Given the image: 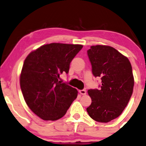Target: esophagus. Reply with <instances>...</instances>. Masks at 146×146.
<instances>
[{"mask_svg": "<svg viewBox=\"0 0 146 146\" xmlns=\"http://www.w3.org/2000/svg\"><path fill=\"white\" fill-rule=\"evenodd\" d=\"M79 92H80V94L85 95L86 93H87V91H86L85 90H80Z\"/></svg>", "mask_w": 146, "mask_h": 146, "instance_id": "1", "label": "esophagus"}]
</instances>
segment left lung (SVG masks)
Masks as SVG:
<instances>
[{
    "label": "left lung",
    "mask_w": 146,
    "mask_h": 146,
    "mask_svg": "<svg viewBox=\"0 0 146 146\" xmlns=\"http://www.w3.org/2000/svg\"><path fill=\"white\" fill-rule=\"evenodd\" d=\"M87 55L94 77L101 80L99 90H89L92 104L87 111L95 121L108 122L119 117L134 89L132 68L128 58L110 46H91Z\"/></svg>",
    "instance_id": "8db88e82"
}]
</instances>
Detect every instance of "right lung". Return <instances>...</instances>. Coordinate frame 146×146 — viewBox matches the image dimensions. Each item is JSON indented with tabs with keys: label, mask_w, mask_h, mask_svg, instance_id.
Segmentation results:
<instances>
[{
	"label": "right lung",
	"mask_w": 146,
	"mask_h": 146,
	"mask_svg": "<svg viewBox=\"0 0 146 146\" xmlns=\"http://www.w3.org/2000/svg\"><path fill=\"white\" fill-rule=\"evenodd\" d=\"M83 46L64 43L44 45L27 56L20 87L31 110L44 120H57L77 98L76 89L59 80L68 73L70 63Z\"/></svg>",
	"instance_id": "right-lung-1"
}]
</instances>
